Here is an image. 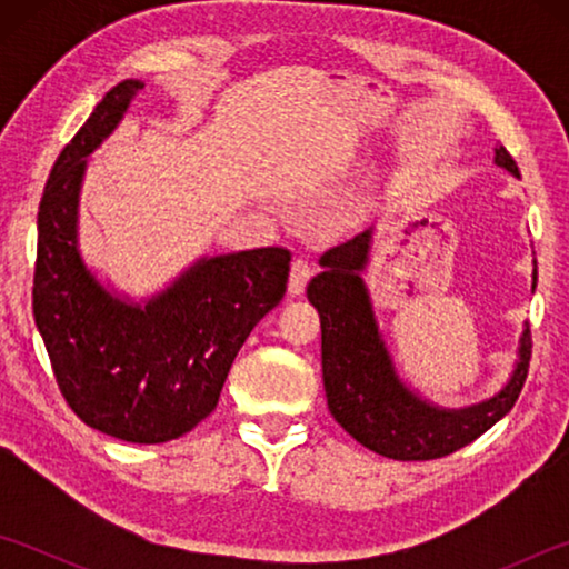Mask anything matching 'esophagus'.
Returning <instances> with one entry per match:
<instances>
[{
	"mask_svg": "<svg viewBox=\"0 0 569 569\" xmlns=\"http://www.w3.org/2000/svg\"><path fill=\"white\" fill-rule=\"evenodd\" d=\"M311 273H313V268H311V263H308V258L298 256L296 261L291 263V278H288V293L301 296L306 283H308V278H311Z\"/></svg>",
	"mask_w": 569,
	"mask_h": 569,
	"instance_id": "1",
	"label": "esophagus"
}]
</instances>
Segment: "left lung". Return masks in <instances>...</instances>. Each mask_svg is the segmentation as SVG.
<instances>
[{
    "label": "left lung",
    "instance_id": "obj_1",
    "mask_svg": "<svg viewBox=\"0 0 569 569\" xmlns=\"http://www.w3.org/2000/svg\"><path fill=\"white\" fill-rule=\"evenodd\" d=\"M495 162L519 178L515 158L495 148ZM371 230L321 256L323 273L306 293L321 316L323 389L333 419L366 449L399 461H427L467 447L515 407L532 356L529 329L519 339V359L505 389L465 409H441L419 399L399 379L383 346L361 271L369 261ZM537 286V268H535Z\"/></svg>",
    "mask_w": 569,
    "mask_h": 569
}]
</instances>
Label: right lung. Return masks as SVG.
Returning <instances> with one entry per match:
<instances>
[{
    "mask_svg": "<svg viewBox=\"0 0 569 569\" xmlns=\"http://www.w3.org/2000/svg\"><path fill=\"white\" fill-rule=\"evenodd\" d=\"M146 84L122 80L57 158L37 213L32 311L64 401L88 427L162 445L216 409L240 346L281 303L286 248L203 258L146 306L110 293L77 248V206L90 152Z\"/></svg>",
    "mask_w": 569,
    "mask_h": 569,
    "instance_id": "right-lung-1",
    "label": "right lung"
}]
</instances>
